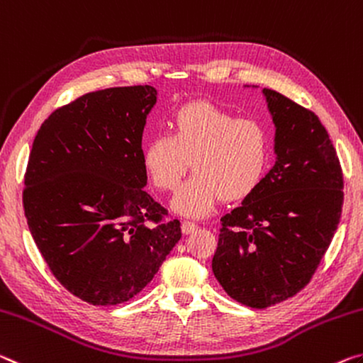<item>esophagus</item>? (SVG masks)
<instances>
[{
    "instance_id": "obj_1",
    "label": "esophagus",
    "mask_w": 363,
    "mask_h": 363,
    "mask_svg": "<svg viewBox=\"0 0 363 363\" xmlns=\"http://www.w3.org/2000/svg\"><path fill=\"white\" fill-rule=\"evenodd\" d=\"M182 230H183V233H185V235H191V233H194L196 230H198V225L193 223V222L185 220V222L182 223Z\"/></svg>"
}]
</instances>
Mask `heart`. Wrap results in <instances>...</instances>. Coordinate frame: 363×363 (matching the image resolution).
Here are the masks:
<instances>
[{
    "mask_svg": "<svg viewBox=\"0 0 363 363\" xmlns=\"http://www.w3.org/2000/svg\"><path fill=\"white\" fill-rule=\"evenodd\" d=\"M170 135H154L141 152L143 167L152 185L175 191L193 162V175L174 199V209L189 217H204L218 199L238 203L251 196L270 160V133L255 118L193 101L170 118Z\"/></svg>",
    "mask_w": 363,
    "mask_h": 363,
    "instance_id": "obj_1",
    "label": "heart"
}]
</instances>
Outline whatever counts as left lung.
Listing matches in <instances>:
<instances>
[{"label":"left lung","mask_w":363,"mask_h":363,"mask_svg":"<svg viewBox=\"0 0 363 363\" xmlns=\"http://www.w3.org/2000/svg\"><path fill=\"white\" fill-rule=\"evenodd\" d=\"M277 162L240 207L223 216L212 272L252 308L283 302L311 281L342 211V170L318 117L264 88Z\"/></svg>","instance_id":"obj_1"}]
</instances>
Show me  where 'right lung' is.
Returning a JSON list of instances; mask_svg holds the SVG:
<instances>
[{
  "mask_svg": "<svg viewBox=\"0 0 363 363\" xmlns=\"http://www.w3.org/2000/svg\"><path fill=\"white\" fill-rule=\"evenodd\" d=\"M156 88L86 93L41 123L28 157L22 203L52 275L93 306L136 296L182 238L180 222L145 189L141 160Z\"/></svg>",
  "mask_w": 363,
  "mask_h": 363,
  "instance_id": "right-lung-1",
  "label": "right lung"
}]
</instances>
